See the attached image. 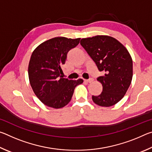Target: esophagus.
Returning a JSON list of instances; mask_svg holds the SVG:
<instances>
[{"label":"esophagus","mask_w":152,"mask_h":152,"mask_svg":"<svg viewBox=\"0 0 152 152\" xmlns=\"http://www.w3.org/2000/svg\"><path fill=\"white\" fill-rule=\"evenodd\" d=\"M92 80H92V78H90L88 80H84V82H87V83H91V82H92Z\"/></svg>","instance_id":"34e87169"}]
</instances>
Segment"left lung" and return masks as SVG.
<instances>
[{
    "label": "left lung",
    "mask_w": 152,
    "mask_h": 152,
    "mask_svg": "<svg viewBox=\"0 0 152 152\" xmlns=\"http://www.w3.org/2000/svg\"><path fill=\"white\" fill-rule=\"evenodd\" d=\"M80 44L104 75L97 78L102 92L92 95V101L101 107H110L124 96L133 77V61L127 49L110 36L83 38Z\"/></svg>",
    "instance_id": "1"
}]
</instances>
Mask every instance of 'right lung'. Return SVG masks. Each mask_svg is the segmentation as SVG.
<instances>
[{"label":"right lung","mask_w":152,"mask_h":152,"mask_svg":"<svg viewBox=\"0 0 152 152\" xmlns=\"http://www.w3.org/2000/svg\"><path fill=\"white\" fill-rule=\"evenodd\" d=\"M80 38L54 37L33 51L28 68L30 84L36 96L46 106L60 109L71 101L76 87L83 80L63 78L61 66L68 51L78 45Z\"/></svg>","instance_id":"1"}]
</instances>
